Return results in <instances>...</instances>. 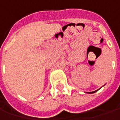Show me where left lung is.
<instances>
[{
  "label": "left lung",
  "instance_id": "1",
  "mask_svg": "<svg viewBox=\"0 0 120 120\" xmlns=\"http://www.w3.org/2000/svg\"><path fill=\"white\" fill-rule=\"evenodd\" d=\"M98 90H95V91H93V92H88V93H89V94H92V93H96V91H98Z\"/></svg>",
  "mask_w": 120,
  "mask_h": 120
}]
</instances>
